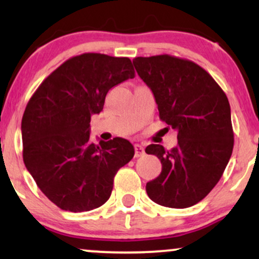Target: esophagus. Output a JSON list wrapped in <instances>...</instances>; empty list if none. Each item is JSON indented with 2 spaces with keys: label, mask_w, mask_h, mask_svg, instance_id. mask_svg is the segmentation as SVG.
Segmentation results:
<instances>
[{
  "label": "esophagus",
  "mask_w": 259,
  "mask_h": 259,
  "mask_svg": "<svg viewBox=\"0 0 259 259\" xmlns=\"http://www.w3.org/2000/svg\"><path fill=\"white\" fill-rule=\"evenodd\" d=\"M145 154V148L141 145L136 144L135 145V157H141Z\"/></svg>",
  "instance_id": "1"
}]
</instances>
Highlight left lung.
Here are the masks:
<instances>
[{
	"instance_id": "8db88e82",
	"label": "left lung",
	"mask_w": 259,
	"mask_h": 259,
	"mask_svg": "<svg viewBox=\"0 0 259 259\" xmlns=\"http://www.w3.org/2000/svg\"><path fill=\"white\" fill-rule=\"evenodd\" d=\"M139 76L152 91L159 118L178 132V145H150L162 171L146 184L153 202L187 208L212 191L234 147L230 105L215 80L189 59L160 55L133 59Z\"/></svg>"
}]
</instances>
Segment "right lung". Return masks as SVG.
Masks as SVG:
<instances>
[{"mask_svg":"<svg viewBox=\"0 0 259 259\" xmlns=\"http://www.w3.org/2000/svg\"><path fill=\"white\" fill-rule=\"evenodd\" d=\"M134 76L129 58L84 53L59 65L29 100L22 119L23 159L38 189L61 209L102 206L117 171L134 157L125 139L90 141L91 115L102 111L107 92Z\"/></svg>","mask_w":259,"mask_h":259,"instance_id":"right-lung-1","label":"right lung"}]
</instances>
